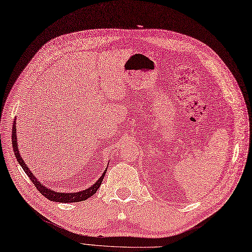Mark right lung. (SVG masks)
<instances>
[{
	"instance_id": "obj_1",
	"label": "right lung",
	"mask_w": 252,
	"mask_h": 252,
	"mask_svg": "<svg viewBox=\"0 0 252 252\" xmlns=\"http://www.w3.org/2000/svg\"><path fill=\"white\" fill-rule=\"evenodd\" d=\"M12 147H13V151H14V155L16 160L22 166V168L24 169V171L27 173V175L29 176L31 182L34 184L35 187L37 188L44 197L48 198L51 201H56V202H78V201H83V200H86L87 198H89L90 196H92L93 194H94L97 189L99 188V186L101 185L102 180H104V176L107 172V168L106 170L102 172L100 178L93 184L91 187H89L88 189L85 190H82L79 192H70V193H63V192H57L55 190H51L49 187H46L43 184H41L39 182V180L36 178V176L33 174V172L30 170L29 167L25 163L24 159L22 158L20 151H18V146H17V136H16V119H14L13 121V126H12Z\"/></svg>"
}]
</instances>
